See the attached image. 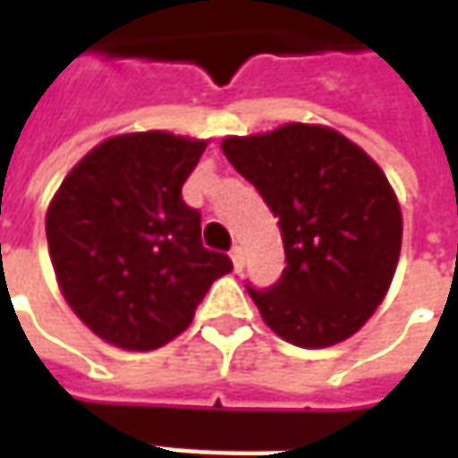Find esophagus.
<instances>
[{"label":"esophagus","instance_id":"34e87169","mask_svg":"<svg viewBox=\"0 0 458 458\" xmlns=\"http://www.w3.org/2000/svg\"><path fill=\"white\" fill-rule=\"evenodd\" d=\"M229 257H232V262H234V270L239 273V270L244 267V250H242V247H232Z\"/></svg>","mask_w":458,"mask_h":458}]
</instances>
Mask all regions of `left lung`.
Masks as SVG:
<instances>
[{
  "label": "left lung",
  "mask_w": 458,
  "mask_h": 458,
  "mask_svg": "<svg viewBox=\"0 0 458 458\" xmlns=\"http://www.w3.org/2000/svg\"><path fill=\"white\" fill-rule=\"evenodd\" d=\"M221 150L283 234L280 280L247 285L265 324L303 349L349 339L382 303L400 257L403 216L385 173L336 130L301 122L226 137Z\"/></svg>",
  "instance_id": "obj_1"
}]
</instances>
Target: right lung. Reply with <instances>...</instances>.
<instances>
[{
    "label": "right lung",
    "mask_w": 458,
    "mask_h": 458,
    "mask_svg": "<svg viewBox=\"0 0 458 458\" xmlns=\"http://www.w3.org/2000/svg\"><path fill=\"white\" fill-rule=\"evenodd\" d=\"M206 142L170 132L104 140L73 167L45 216L63 298L104 342L150 352L175 339L211 283L232 270L206 250L181 188Z\"/></svg>",
    "instance_id": "add662e5"
}]
</instances>
